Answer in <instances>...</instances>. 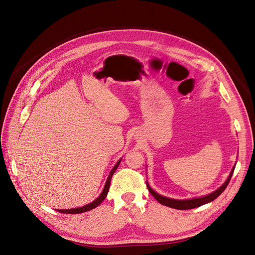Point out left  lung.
Instances as JSON below:
<instances>
[{
	"mask_svg": "<svg viewBox=\"0 0 255 255\" xmlns=\"http://www.w3.org/2000/svg\"><path fill=\"white\" fill-rule=\"evenodd\" d=\"M235 168H236V164H235V167L232 168L226 181L222 185H221L218 190L214 191L213 193H210L206 196L199 197V198L185 199V200H178V199H172V198H169V197H164L162 195H159L158 193H156L154 190L151 189V186L149 185L148 181H147V187H148L149 192L151 193V195H153V197L156 199V200L162 205L169 206V207L175 208V209H192V208H196V207H199V206L214 201L215 199H217L221 194H222L224 192V190L227 187L230 179H231V176H232V174H234Z\"/></svg>",
	"mask_w": 255,
	"mask_h": 255,
	"instance_id": "8db88e82",
	"label": "left lung"
}]
</instances>
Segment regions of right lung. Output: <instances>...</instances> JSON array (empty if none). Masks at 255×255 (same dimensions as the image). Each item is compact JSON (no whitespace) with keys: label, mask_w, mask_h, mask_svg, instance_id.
Masks as SVG:
<instances>
[{"label":"right lung","mask_w":255,"mask_h":255,"mask_svg":"<svg viewBox=\"0 0 255 255\" xmlns=\"http://www.w3.org/2000/svg\"><path fill=\"white\" fill-rule=\"evenodd\" d=\"M121 160H122V158H120V159L118 160V162L116 163V165L113 168V170L110 171V173H109V175H108V177H107V180H106V182H105L104 189H103L102 193L100 194V196H99V197L96 199V200H94L93 202L88 203V204H86V205H84V206H82V207H77V208H72V209H57L58 212H59V213H62V214H72V215H74V214H81V213L88 212V210H92V209L96 208L98 205H100V204L104 201V199L106 198V196H107V194H108L110 181H112V177H113L114 173L117 171V169H118V167H119V164H120Z\"/></svg>","instance_id":"obj_1"}]
</instances>
